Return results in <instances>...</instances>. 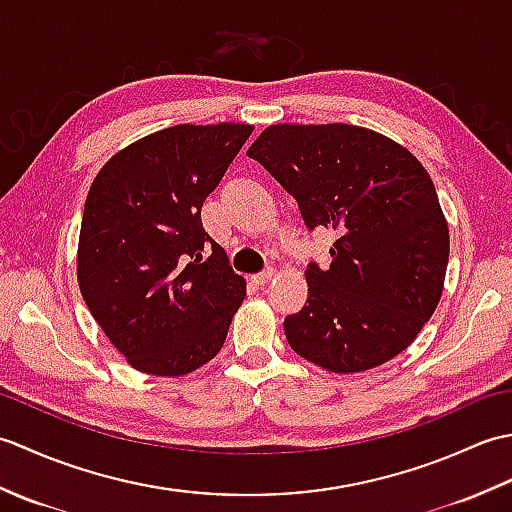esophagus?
I'll return each instance as SVG.
<instances>
[{
  "instance_id": "34e87169",
  "label": "esophagus",
  "mask_w": 512,
  "mask_h": 512,
  "mask_svg": "<svg viewBox=\"0 0 512 512\" xmlns=\"http://www.w3.org/2000/svg\"><path fill=\"white\" fill-rule=\"evenodd\" d=\"M273 277H275V268H266V270H262V273L250 277V281H253L255 286H266Z\"/></svg>"
}]
</instances>
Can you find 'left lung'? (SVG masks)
<instances>
[{
  "label": "left lung",
  "instance_id": "1",
  "mask_svg": "<svg viewBox=\"0 0 512 512\" xmlns=\"http://www.w3.org/2000/svg\"><path fill=\"white\" fill-rule=\"evenodd\" d=\"M303 222L339 233L330 268L310 264L308 299L284 321L301 358L334 374L398 356L431 319L449 264V226L427 169L372 129L270 125L250 149Z\"/></svg>",
  "mask_w": 512,
  "mask_h": 512
}]
</instances>
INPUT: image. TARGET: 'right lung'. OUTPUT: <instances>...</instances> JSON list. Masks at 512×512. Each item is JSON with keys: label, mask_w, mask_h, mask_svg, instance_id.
I'll use <instances>...</instances> for the list:
<instances>
[{"label": "right lung", "mask_w": 512, "mask_h": 512, "mask_svg": "<svg viewBox=\"0 0 512 512\" xmlns=\"http://www.w3.org/2000/svg\"><path fill=\"white\" fill-rule=\"evenodd\" d=\"M253 125H176L121 149L85 200L76 279L138 372L184 376L222 350L246 281L202 226V204Z\"/></svg>", "instance_id": "1"}]
</instances>
